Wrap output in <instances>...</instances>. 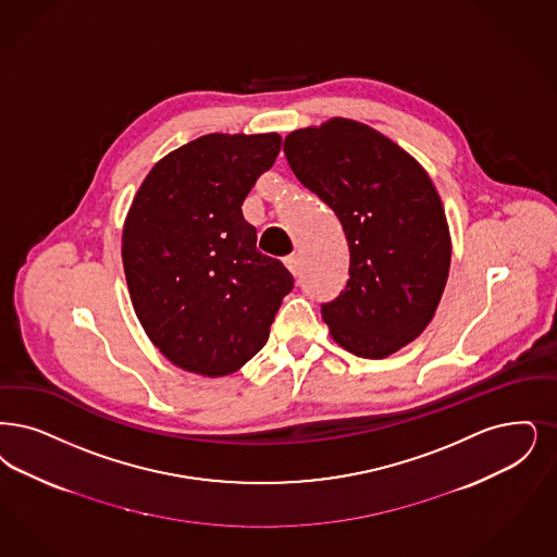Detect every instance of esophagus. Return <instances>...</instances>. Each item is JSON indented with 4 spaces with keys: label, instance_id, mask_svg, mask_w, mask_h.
I'll use <instances>...</instances> for the list:
<instances>
[{
    "label": "esophagus",
    "instance_id": "34e87169",
    "mask_svg": "<svg viewBox=\"0 0 557 557\" xmlns=\"http://www.w3.org/2000/svg\"><path fill=\"white\" fill-rule=\"evenodd\" d=\"M284 263H286V268L289 269L292 275H298V271H300V257L298 255H292Z\"/></svg>",
    "mask_w": 557,
    "mask_h": 557
}]
</instances>
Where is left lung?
Wrapping results in <instances>:
<instances>
[{
    "mask_svg": "<svg viewBox=\"0 0 557 557\" xmlns=\"http://www.w3.org/2000/svg\"><path fill=\"white\" fill-rule=\"evenodd\" d=\"M294 176L323 200L348 240V282L321 307L344 350L385 358L414 342L444 294L451 238L423 165L375 128L332 117L284 140Z\"/></svg>",
    "mask_w": 557,
    "mask_h": 557,
    "instance_id": "1",
    "label": "left lung"
}]
</instances>
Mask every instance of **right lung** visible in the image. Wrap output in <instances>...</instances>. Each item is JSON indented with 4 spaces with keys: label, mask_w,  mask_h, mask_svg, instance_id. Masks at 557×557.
I'll list each match as a JSON object with an SVG mask.
<instances>
[{
    "label": "right lung",
    "mask_w": 557,
    "mask_h": 557,
    "mask_svg": "<svg viewBox=\"0 0 557 557\" xmlns=\"http://www.w3.org/2000/svg\"><path fill=\"white\" fill-rule=\"evenodd\" d=\"M280 147L277 133L205 134L159 159L134 195L122 232L134 312L188 373L223 377L245 367L294 286L243 218Z\"/></svg>",
    "instance_id": "add662e5"
}]
</instances>
